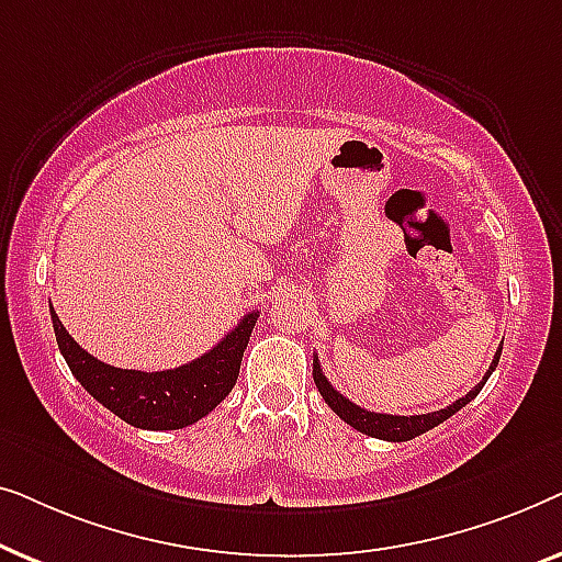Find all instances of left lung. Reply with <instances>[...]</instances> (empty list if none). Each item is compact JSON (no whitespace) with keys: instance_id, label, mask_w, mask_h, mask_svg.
<instances>
[{"instance_id":"1","label":"left lung","mask_w":562,"mask_h":562,"mask_svg":"<svg viewBox=\"0 0 562 562\" xmlns=\"http://www.w3.org/2000/svg\"><path fill=\"white\" fill-rule=\"evenodd\" d=\"M504 345V342H502ZM498 358H502V348L496 350L494 360H491L486 375H483V381L479 386H473V391H468L463 398H458V402H452L450 406H445L440 412H429V414H412V417H398V414H379V412H368L363 406L352 404L350 398H345L340 391L333 389V383L325 379V373H322L319 368V360L314 356V383H317L322 398H325L329 409H333L337 417L348 422L350 427H356L358 432H363L368 437H379V440H389V442H406L412 440V437L417 435H425L429 429L442 425L445 419H450L452 414L463 409V406L471 402V398L479 396V391L483 389V383L488 381V375L496 371L498 366Z\"/></svg>"}]
</instances>
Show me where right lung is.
I'll return each mask as SVG.
<instances>
[{"label":"right lung","mask_w":562,"mask_h":562,"mask_svg":"<svg viewBox=\"0 0 562 562\" xmlns=\"http://www.w3.org/2000/svg\"><path fill=\"white\" fill-rule=\"evenodd\" d=\"M258 317V312L245 314L233 333H227L210 352L187 366L145 373L106 366L89 356L66 333L50 306L58 350L64 352L76 381L112 414L140 429H181L206 417L233 391Z\"/></svg>","instance_id":"add662e5"}]
</instances>
